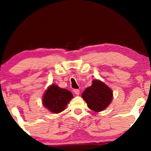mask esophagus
Wrapping results in <instances>:
<instances>
[{
	"mask_svg": "<svg viewBox=\"0 0 151 151\" xmlns=\"http://www.w3.org/2000/svg\"><path fill=\"white\" fill-rule=\"evenodd\" d=\"M73 91H74V93L76 94V95H78L79 93H80V90H79V89H74Z\"/></svg>",
	"mask_w": 151,
	"mask_h": 151,
	"instance_id": "1",
	"label": "esophagus"
}]
</instances>
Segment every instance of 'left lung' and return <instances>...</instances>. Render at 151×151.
Here are the masks:
<instances>
[{"label": "left lung", "instance_id": "8db88e82", "mask_svg": "<svg viewBox=\"0 0 151 151\" xmlns=\"http://www.w3.org/2000/svg\"><path fill=\"white\" fill-rule=\"evenodd\" d=\"M82 97L88 107L94 112L105 109L112 100V91L103 82L94 80L91 86L86 88Z\"/></svg>", "mask_w": 151, "mask_h": 151}]
</instances>
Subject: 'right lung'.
I'll use <instances>...</instances> for the list:
<instances>
[{
  "mask_svg": "<svg viewBox=\"0 0 151 151\" xmlns=\"http://www.w3.org/2000/svg\"><path fill=\"white\" fill-rule=\"evenodd\" d=\"M73 95L67 89L61 88L56 85H50L42 98V104L53 113H59L65 109Z\"/></svg>",
  "mask_w": 151,
  "mask_h": 151,
  "instance_id": "add662e5",
  "label": "right lung"
}]
</instances>
